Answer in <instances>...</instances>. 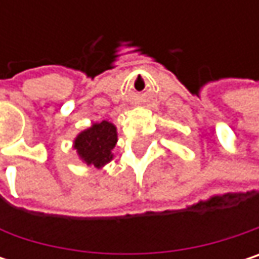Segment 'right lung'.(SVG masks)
Returning <instances> with one entry per match:
<instances>
[{
	"label": "right lung",
	"instance_id": "1",
	"mask_svg": "<svg viewBox=\"0 0 259 259\" xmlns=\"http://www.w3.org/2000/svg\"><path fill=\"white\" fill-rule=\"evenodd\" d=\"M117 141L115 124L103 120L79 132L73 141V150L87 166L100 169L114 159L112 150Z\"/></svg>",
	"mask_w": 259,
	"mask_h": 259
}]
</instances>
